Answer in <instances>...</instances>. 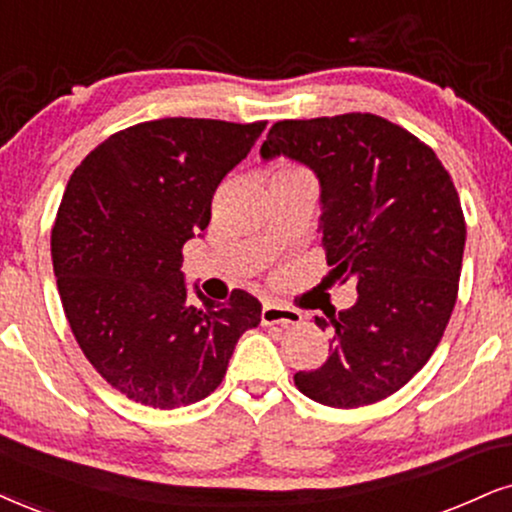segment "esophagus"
<instances>
[{
	"instance_id": "esophagus-1",
	"label": "esophagus",
	"mask_w": 512,
	"mask_h": 512,
	"mask_svg": "<svg viewBox=\"0 0 512 512\" xmlns=\"http://www.w3.org/2000/svg\"><path fill=\"white\" fill-rule=\"evenodd\" d=\"M261 323L263 325H299L301 323V313L294 311V308L275 304V301H266L261 311Z\"/></svg>"
}]
</instances>
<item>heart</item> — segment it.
Instances as JSON below:
<instances>
[{
	"mask_svg": "<svg viewBox=\"0 0 512 512\" xmlns=\"http://www.w3.org/2000/svg\"><path fill=\"white\" fill-rule=\"evenodd\" d=\"M292 173H306V170H301L299 166H289V163H287V166H280L275 170L273 178H280V175H292Z\"/></svg>",
	"mask_w": 512,
	"mask_h": 512,
	"instance_id": "1",
	"label": "heart"
}]
</instances>
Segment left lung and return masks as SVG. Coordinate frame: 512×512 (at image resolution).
<instances>
[{
	"label": "left lung",
	"mask_w": 512,
	"mask_h": 512,
	"mask_svg": "<svg viewBox=\"0 0 512 512\" xmlns=\"http://www.w3.org/2000/svg\"><path fill=\"white\" fill-rule=\"evenodd\" d=\"M261 156L318 175L330 280L358 289L351 308L315 315L332 332L330 356L294 384L332 408L387 399L430 361L456 306L465 218L449 170L372 113L277 121Z\"/></svg>",
	"instance_id": "8db88e82"
}]
</instances>
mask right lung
I'll list each match as a JSON object with an SVG mask.
<instances>
[{"label":"right lung","instance_id":"1","mask_svg":"<svg viewBox=\"0 0 512 512\" xmlns=\"http://www.w3.org/2000/svg\"><path fill=\"white\" fill-rule=\"evenodd\" d=\"M266 121L161 118L125 128L73 170L52 227L63 313L92 368L128 399L180 408L223 382L261 301L187 299L182 246L211 220L220 180Z\"/></svg>","mask_w":512,"mask_h":512}]
</instances>
